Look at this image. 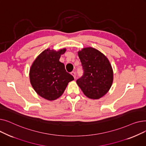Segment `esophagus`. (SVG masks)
<instances>
[{
  "mask_svg": "<svg viewBox=\"0 0 146 146\" xmlns=\"http://www.w3.org/2000/svg\"><path fill=\"white\" fill-rule=\"evenodd\" d=\"M71 74L73 76L74 79H76V73H75V72H71Z\"/></svg>",
  "mask_w": 146,
  "mask_h": 146,
  "instance_id": "1",
  "label": "esophagus"
}]
</instances>
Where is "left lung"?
<instances>
[{
    "instance_id": "8db88e82",
    "label": "left lung",
    "mask_w": 146,
    "mask_h": 146,
    "mask_svg": "<svg viewBox=\"0 0 146 146\" xmlns=\"http://www.w3.org/2000/svg\"><path fill=\"white\" fill-rule=\"evenodd\" d=\"M83 74L76 83L88 98L98 99L110 89L113 70L108 59L98 50L87 47L78 51Z\"/></svg>"
}]
</instances>
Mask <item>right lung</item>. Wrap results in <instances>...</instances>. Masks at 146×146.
Here are the masks:
<instances>
[{
  "instance_id": "obj_1",
  "label": "right lung",
  "mask_w": 146,
  "mask_h": 146,
  "mask_svg": "<svg viewBox=\"0 0 146 146\" xmlns=\"http://www.w3.org/2000/svg\"><path fill=\"white\" fill-rule=\"evenodd\" d=\"M66 49L58 51L47 49L42 51L33 62L29 71L31 85L40 96L53 101L62 95L68 82L74 80L66 72L59 59Z\"/></svg>"
}]
</instances>
